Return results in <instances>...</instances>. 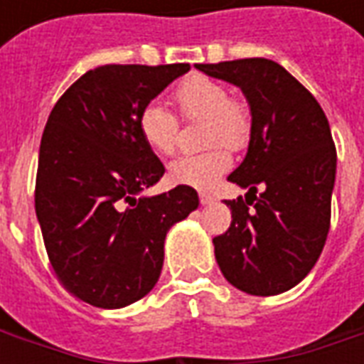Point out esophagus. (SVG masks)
Returning a JSON list of instances; mask_svg holds the SVG:
<instances>
[{
  "label": "esophagus",
  "mask_w": 364,
  "mask_h": 364,
  "mask_svg": "<svg viewBox=\"0 0 364 364\" xmlns=\"http://www.w3.org/2000/svg\"><path fill=\"white\" fill-rule=\"evenodd\" d=\"M198 200H200V205H210L214 198L208 193H198Z\"/></svg>",
  "instance_id": "esophagus-1"
}]
</instances>
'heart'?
Segmentation results:
<instances>
[{
  "label": "heart",
  "mask_w": 364,
  "mask_h": 364,
  "mask_svg": "<svg viewBox=\"0 0 364 364\" xmlns=\"http://www.w3.org/2000/svg\"><path fill=\"white\" fill-rule=\"evenodd\" d=\"M171 99L183 120H205L203 142L208 150L175 159L167 169L173 183L197 189L213 187L232 166L230 148H242L250 138L252 114L242 97L230 95L226 83L205 74H193L177 83ZM181 122L164 105H144L138 112V132L144 144L158 156H171L177 150Z\"/></svg>",
  "instance_id": "obj_1"
}]
</instances>
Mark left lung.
Masks as SVG:
<instances>
[{
	"instance_id": "8db88e82",
	"label": "left lung",
	"mask_w": 364,
	"mask_h": 364,
	"mask_svg": "<svg viewBox=\"0 0 364 364\" xmlns=\"http://www.w3.org/2000/svg\"><path fill=\"white\" fill-rule=\"evenodd\" d=\"M197 68L242 87L252 107L247 156L228 175L247 195L226 200L230 228L213 240L218 267L247 294H281L312 271L328 240L337 164L328 117L273 60Z\"/></svg>"
}]
</instances>
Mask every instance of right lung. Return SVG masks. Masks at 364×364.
<instances>
[{
    "instance_id": "obj_1",
    "label": "right lung",
    "mask_w": 364,
    "mask_h": 364,
    "mask_svg": "<svg viewBox=\"0 0 364 364\" xmlns=\"http://www.w3.org/2000/svg\"><path fill=\"white\" fill-rule=\"evenodd\" d=\"M189 64H107L60 97L44 127L36 218L60 282L97 308L144 298L164 267L167 230L198 206L189 185L134 198L166 167L144 144L138 112Z\"/></svg>"
}]
</instances>
